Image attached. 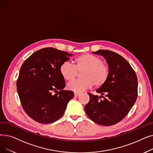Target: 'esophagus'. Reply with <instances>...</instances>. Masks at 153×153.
Segmentation results:
<instances>
[{"label":"esophagus","instance_id":"34e87169","mask_svg":"<svg viewBox=\"0 0 153 153\" xmlns=\"http://www.w3.org/2000/svg\"><path fill=\"white\" fill-rule=\"evenodd\" d=\"M80 95V92H74V96L77 97Z\"/></svg>","mask_w":153,"mask_h":153}]
</instances>
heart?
Wrapping results in <instances>:
<instances>
[{
  "label": "heart",
  "instance_id": "b5f03b06",
  "mask_svg": "<svg viewBox=\"0 0 153 153\" xmlns=\"http://www.w3.org/2000/svg\"><path fill=\"white\" fill-rule=\"evenodd\" d=\"M82 72L81 79L69 82L68 88L74 92H82L93 85L96 88H101L108 81L110 69L102 62V59L91 54H84L74 60V65L69 62H63L59 68V72L65 81L74 79L77 72Z\"/></svg>",
  "mask_w": 153,
  "mask_h": 153
}]
</instances>
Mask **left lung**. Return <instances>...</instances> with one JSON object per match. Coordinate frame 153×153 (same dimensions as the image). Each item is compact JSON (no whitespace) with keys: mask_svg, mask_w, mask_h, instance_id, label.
Wrapping results in <instances>:
<instances>
[{"mask_svg":"<svg viewBox=\"0 0 153 153\" xmlns=\"http://www.w3.org/2000/svg\"><path fill=\"white\" fill-rule=\"evenodd\" d=\"M93 53L105 59L110 74L106 83L96 90L101 96L88 93L89 101L84 109L94 123L112 126L123 119L134 104L137 97V76L129 63L117 53L109 50Z\"/></svg>","mask_w":153,"mask_h":153,"instance_id":"left-lung-1","label":"left lung"}]
</instances>
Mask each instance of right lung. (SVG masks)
<instances>
[{
	"mask_svg": "<svg viewBox=\"0 0 153 153\" xmlns=\"http://www.w3.org/2000/svg\"><path fill=\"white\" fill-rule=\"evenodd\" d=\"M72 54L53 48L40 49L22 64L17 81V90L24 111L42 124L56 121L64 114L74 92L65 91L59 72L61 65ZM56 94L53 95V92Z\"/></svg>",
	"mask_w": 153,
	"mask_h": 153,
	"instance_id": "obj_1",
	"label": "right lung"
}]
</instances>
